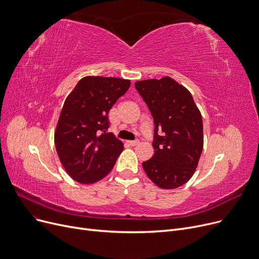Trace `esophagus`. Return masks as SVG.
<instances>
[{"mask_svg": "<svg viewBox=\"0 0 259 259\" xmlns=\"http://www.w3.org/2000/svg\"><path fill=\"white\" fill-rule=\"evenodd\" d=\"M129 144L131 146H137L138 144H140V141L139 140H134V141H129Z\"/></svg>", "mask_w": 259, "mask_h": 259, "instance_id": "esophagus-1", "label": "esophagus"}]
</instances>
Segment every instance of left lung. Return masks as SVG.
Returning a JSON list of instances; mask_svg holds the SVG:
<instances>
[{
    "label": "left lung",
    "mask_w": 259,
    "mask_h": 259,
    "mask_svg": "<svg viewBox=\"0 0 259 259\" xmlns=\"http://www.w3.org/2000/svg\"><path fill=\"white\" fill-rule=\"evenodd\" d=\"M154 120V155L143 168L156 186L175 189L195 172L203 147L202 118L191 93L169 76L134 84Z\"/></svg>",
    "instance_id": "1"
}]
</instances>
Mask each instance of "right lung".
<instances>
[{
	"label": "right lung",
	"instance_id": "add662e5",
	"mask_svg": "<svg viewBox=\"0 0 259 259\" xmlns=\"http://www.w3.org/2000/svg\"><path fill=\"white\" fill-rule=\"evenodd\" d=\"M129 79L86 76L68 95L54 143L63 167L80 184L101 181L115 165L124 145L109 128L108 113L130 87Z\"/></svg>",
	"mask_w": 259,
	"mask_h": 259
}]
</instances>
